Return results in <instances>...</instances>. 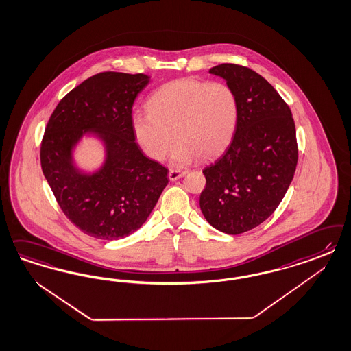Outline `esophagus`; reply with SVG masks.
Masks as SVG:
<instances>
[{
  "label": "esophagus",
  "instance_id": "esophagus-1",
  "mask_svg": "<svg viewBox=\"0 0 351 351\" xmlns=\"http://www.w3.org/2000/svg\"><path fill=\"white\" fill-rule=\"evenodd\" d=\"M184 174H186L184 170L171 169L169 171V180L170 181H176V180L183 177Z\"/></svg>",
  "mask_w": 351,
  "mask_h": 351
}]
</instances>
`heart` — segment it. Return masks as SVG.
<instances>
[{
  "mask_svg": "<svg viewBox=\"0 0 351 351\" xmlns=\"http://www.w3.org/2000/svg\"><path fill=\"white\" fill-rule=\"evenodd\" d=\"M147 110L133 117L138 143L148 158L162 161L176 138L171 160L177 165L215 158L227 147L238 123L237 94L222 81H170L149 97Z\"/></svg>",
  "mask_w": 351,
  "mask_h": 351,
  "instance_id": "b5f03b06",
  "label": "heart"
}]
</instances>
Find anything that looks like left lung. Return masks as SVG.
Masks as SVG:
<instances>
[{"label":"left lung","instance_id":"1","mask_svg":"<svg viewBox=\"0 0 351 351\" xmlns=\"http://www.w3.org/2000/svg\"><path fill=\"white\" fill-rule=\"evenodd\" d=\"M209 73L226 80L238 98L235 133L203 170L200 208L212 226L239 235L261 225L283 200L298 160L291 108L257 72L223 63Z\"/></svg>","mask_w":351,"mask_h":351}]
</instances>
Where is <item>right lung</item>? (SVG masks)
<instances>
[{
    "instance_id": "obj_1",
    "label": "right lung",
    "mask_w": 351,
    "mask_h": 351,
    "mask_svg": "<svg viewBox=\"0 0 351 351\" xmlns=\"http://www.w3.org/2000/svg\"><path fill=\"white\" fill-rule=\"evenodd\" d=\"M143 73L101 72L58 103L41 141V168L68 219L93 238L123 239L142 226L168 184V169L146 158L136 143L132 107L148 84ZM94 131L108 147L95 175H80L71 147Z\"/></svg>"
}]
</instances>
